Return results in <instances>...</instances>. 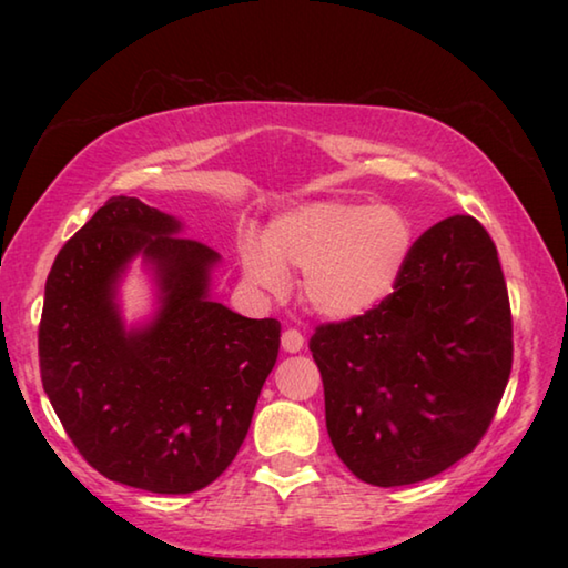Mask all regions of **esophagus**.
Returning a JSON list of instances; mask_svg holds the SVG:
<instances>
[{
  "label": "esophagus",
  "mask_w": 568,
  "mask_h": 568,
  "mask_svg": "<svg viewBox=\"0 0 568 568\" xmlns=\"http://www.w3.org/2000/svg\"><path fill=\"white\" fill-rule=\"evenodd\" d=\"M303 335L297 333L295 328H291V331H285L283 333V338H281V345H283V351L285 353H301L303 351Z\"/></svg>",
  "instance_id": "1"
}]
</instances>
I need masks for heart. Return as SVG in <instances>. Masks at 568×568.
I'll use <instances>...</instances> for the list:
<instances>
[{
	"label": "heart",
	"mask_w": 568,
	"mask_h": 568,
	"mask_svg": "<svg viewBox=\"0 0 568 568\" xmlns=\"http://www.w3.org/2000/svg\"><path fill=\"white\" fill-rule=\"evenodd\" d=\"M416 250V225L393 205L318 200L287 210L267 230L265 245L243 253L245 277L281 295L287 271L303 273L301 291L315 313L351 321L396 291Z\"/></svg>",
	"instance_id": "obj_1"
}]
</instances>
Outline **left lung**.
Instances as JSON below:
<instances>
[{
  "label": "left lung",
  "instance_id": "left-lung-1",
  "mask_svg": "<svg viewBox=\"0 0 568 568\" xmlns=\"http://www.w3.org/2000/svg\"><path fill=\"white\" fill-rule=\"evenodd\" d=\"M511 305L491 235L454 215L416 240L388 301L311 338L331 444L371 486H408L478 446L511 376Z\"/></svg>",
  "mask_w": 568,
  "mask_h": 568
}]
</instances>
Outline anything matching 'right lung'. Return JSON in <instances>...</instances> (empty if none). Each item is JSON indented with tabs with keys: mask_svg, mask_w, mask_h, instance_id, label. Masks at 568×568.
I'll use <instances>...</instances> for the list:
<instances>
[{
	"mask_svg": "<svg viewBox=\"0 0 568 568\" xmlns=\"http://www.w3.org/2000/svg\"><path fill=\"white\" fill-rule=\"evenodd\" d=\"M180 227L110 197L57 253L40 321L42 386L67 436L102 476L152 494L200 491L233 464L281 348L275 318L210 297L220 255ZM138 254L161 307L128 332L113 297Z\"/></svg>",
	"mask_w": 568,
	"mask_h": 568,
	"instance_id": "add662e5",
	"label": "right lung"
}]
</instances>
